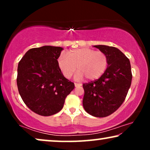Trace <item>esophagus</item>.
Masks as SVG:
<instances>
[{
  "mask_svg": "<svg viewBox=\"0 0 150 150\" xmlns=\"http://www.w3.org/2000/svg\"><path fill=\"white\" fill-rule=\"evenodd\" d=\"M74 85H75L76 87H80V86H81L82 85H81V83H74Z\"/></svg>",
  "mask_w": 150,
  "mask_h": 150,
  "instance_id": "esophagus-1",
  "label": "esophagus"
}]
</instances>
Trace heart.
I'll return each instance as SVG.
<instances>
[{
    "label": "heart",
    "mask_w": 150,
    "mask_h": 150,
    "mask_svg": "<svg viewBox=\"0 0 150 150\" xmlns=\"http://www.w3.org/2000/svg\"><path fill=\"white\" fill-rule=\"evenodd\" d=\"M57 64L63 75L70 79L76 67L79 69L76 79L87 77L96 80L101 77L108 66V58L105 52L89 48H81L69 50L67 54L61 53L57 59Z\"/></svg>",
    "instance_id": "obj_1"
}]
</instances>
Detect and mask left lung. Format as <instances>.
<instances>
[{
  "label": "left lung",
  "instance_id": "1",
  "mask_svg": "<svg viewBox=\"0 0 150 150\" xmlns=\"http://www.w3.org/2000/svg\"><path fill=\"white\" fill-rule=\"evenodd\" d=\"M94 47L106 53L108 66L99 79L83 84V104L91 115L105 117L116 111L126 99L132 82L131 65L128 58L117 48L104 45Z\"/></svg>",
  "mask_w": 150,
  "mask_h": 150
}]
</instances>
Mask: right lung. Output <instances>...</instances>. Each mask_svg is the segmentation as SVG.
I'll return each mask as SVG.
<instances>
[{"instance_id": "right-lung-1", "label": "right lung", "mask_w": 150, "mask_h": 150, "mask_svg": "<svg viewBox=\"0 0 150 150\" xmlns=\"http://www.w3.org/2000/svg\"><path fill=\"white\" fill-rule=\"evenodd\" d=\"M62 50L51 46L31 48L18 63V91L24 104L40 115L60 111L74 89V84L63 76L57 64Z\"/></svg>"}]
</instances>
